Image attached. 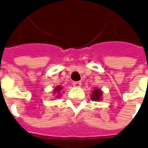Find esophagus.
I'll use <instances>...</instances> for the list:
<instances>
[{
  "instance_id": "esophagus-1",
  "label": "esophagus",
  "mask_w": 148,
  "mask_h": 148,
  "mask_svg": "<svg viewBox=\"0 0 148 148\" xmlns=\"http://www.w3.org/2000/svg\"><path fill=\"white\" fill-rule=\"evenodd\" d=\"M73 85L75 87H80V86H81V85H82V82H80V81H77V82H73Z\"/></svg>"
}]
</instances>
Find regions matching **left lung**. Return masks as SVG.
Masks as SVG:
<instances>
[{
    "label": "left lung",
    "mask_w": 148,
    "mask_h": 148,
    "mask_svg": "<svg viewBox=\"0 0 148 148\" xmlns=\"http://www.w3.org/2000/svg\"><path fill=\"white\" fill-rule=\"evenodd\" d=\"M103 92L99 89H95L92 92V94L90 96V98L92 101H99L102 98Z\"/></svg>",
    "instance_id": "left-lung-1"
}]
</instances>
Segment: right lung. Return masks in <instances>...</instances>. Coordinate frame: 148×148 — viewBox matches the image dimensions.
Segmentation results:
<instances>
[{"mask_svg": "<svg viewBox=\"0 0 148 148\" xmlns=\"http://www.w3.org/2000/svg\"><path fill=\"white\" fill-rule=\"evenodd\" d=\"M62 90V87L60 86H56V88H55V90H54V93H56V97L57 98H59L60 97V92H61V90Z\"/></svg>", "mask_w": 148, "mask_h": 148, "instance_id": "right-lung-1", "label": "right lung"}]
</instances>
